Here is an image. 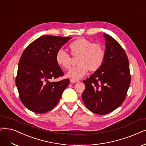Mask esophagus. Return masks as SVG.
<instances>
[{"label":"esophagus","mask_w":146,"mask_h":146,"mask_svg":"<svg viewBox=\"0 0 146 146\" xmlns=\"http://www.w3.org/2000/svg\"><path fill=\"white\" fill-rule=\"evenodd\" d=\"M70 82H72V83H76V82H79V80H76V79H71L70 80Z\"/></svg>","instance_id":"34e87169"}]
</instances>
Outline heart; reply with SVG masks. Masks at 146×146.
<instances>
[{"label":"heart","mask_w":146,"mask_h":146,"mask_svg":"<svg viewBox=\"0 0 146 146\" xmlns=\"http://www.w3.org/2000/svg\"><path fill=\"white\" fill-rule=\"evenodd\" d=\"M71 55L76 58L78 66L70 69L67 76L73 79L82 78L88 70L94 72L98 70L104 63L105 50L100 43H92L90 41L79 38L68 45ZM56 63L62 68L68 70L71 67L72 58L64 50L59 49L55 55Z\"/></svg>","instance_id":"heart-1"}]
</instances>
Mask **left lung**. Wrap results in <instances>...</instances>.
Returning <instances> with one entry per match:
<instances>
[{
	"label": "left lung",
	"instance_id": "left-lung-1",
	"mask_svg": "<svg viewBox=\"0 0 146 146\" xmlns=\"http://www.w3.org/2000/svg\"><path fill=\"white\" fill-rule=\"evenodd\" d=\"M105 57L101 67L83 80L85 88L82 99L86 107L97 114L114 111L125 100L131 84L126 53L114 38L104 34Z\"/></svg>",
	"mask_w": 146,
	"mask_h": 146
}]
</instances>
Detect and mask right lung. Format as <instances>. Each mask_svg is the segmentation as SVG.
I'll use <instances>...</instances> for the list:
<instances>
[{
  "instance_id": "add662e5",
  "label": "right lung",
  "mask_w": 146,
  "mask_h": 146,
  "mask_svg": "<svg viewBox=\"0 0 146 146\" xmlns=\"http://www.w3.org/2000/svg\"><path fill=\"white\" fill-rule=\"evenodd\" d=\"M72 37L44 35L27 47L18 66L15 85L20 100L31 111L43 114L60 99L69 79L50 82L64 74L56 63L57 51Z\"/></svg>"
}]
</instances>
